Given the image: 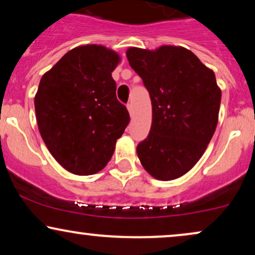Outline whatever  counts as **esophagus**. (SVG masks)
I'll use <instances>...</instances> for the list:
<instances>
[{"mask_svg": "<svg viewBox=\"0 0 255 255\" xmlns=\"http://www.w3.org/2000/svg\"><path fill=\"white\" fill-rule=\"evenodd\" d=\"M127 107H128V113H130V116H132V115H133V108H132V104H131V103H128Z\"/></svg>", "mask_w": 255, "mask_h": 255, "instance_id": "34e87169", "label": "esophagus"}]
</instances>
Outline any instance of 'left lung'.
Here are the masks:
<instances>
[{"label": "left lung", "instance_id": "obj_1", "mask_svg": "<svg viewBox=\"0 0 255 255\" xmlns=\"http://www.w3.org/2000/svg\"><path fill=\"white\" fill-rule=\"evenodd\" d=\"M128 64L152 102V125L137 154L156 180L182 176L203 155L218 123L222 92L212 69L182 46L128 47Z\"/></svg>", "mask_w": 255, "mask_h": 255}]
</instances>
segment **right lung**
<instances>
[{
	"label": "right lung",
	"mask_w": 255,
	"mask_h": 255,
	"mask_svg": "<svg viewBox=\"0 0 255 255\" xmlns=\"http://www.w3.org/2000/svg\"><path fill=\"white\" fill-rule=\"evenodd\" d=\"M120 61V54L106 46L82 45L39 82L34 109L40 135L53 158L76 175L102 170L130 122L111 76Z\"/></svg>",
	"instance_id": "1"
}]
</instances>
